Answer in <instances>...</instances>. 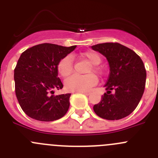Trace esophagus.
I'll use <instances>...</instances> for the list:
<instances>
[{
  "mask_svg": "<svg viewBox=\"0 0 158 158\" xmlns=\"http://www.w3.org/2000/svg\"><path fill=\"white\" fill-rule=\"evenodd\" d=\"M80 93H83V94L86 95V96H89V95H90V93H89V92H80Z\"/></svg>",
  "mask_w": 158,
  "mask_h": 158,
  "instance_id": "obj_1",
  "label": "esophagus"
}]
</instances>
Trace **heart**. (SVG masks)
I'll use <instances>...</instances> for the list:
<instances>
[{"label":"heart","instance_id":"obj_1","mask_svg":"<svg viewBox=\"0 0 158 158\" xmlns=\"http://www.w3.org/2000/svg\"><path fill=\"white\" fill-rule=\"evenodd\" d=\"M80 56L85 59L88 60L91 64L88 70V73H101V69L97 66V65L101 62V58L97 53L94 51H85L80 54ZM57 69L60 75L63 77H68L73 71V59L71 56H65L60 60L57 65ZM98 82V78L93 73L83 75H73L67 79H65L64 85L66 90L70 92H85L96 85Z\"/></svg>","mask_w":158,"mask_h":158}]
</instances>
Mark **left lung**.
<instances>
[{
	"label": "left lung",
	"instance_id": "8db88e82",
	"mask_svg": "<svg viewBox=\"0 0 158 158\" xmlns=\"http://www.w3.org/2000/svg\"><path fill=\"white\" fill-rule=\"evenodd\" d=\"M107 58L110 73L99 104L93 106L96 115L107 120H118L131 114L139 104L145 90L146 71L140 57L118 43L92 46Z\"/></svg>",
	"mask_w": 158,
	"mask_h": 158
}]
</instances>
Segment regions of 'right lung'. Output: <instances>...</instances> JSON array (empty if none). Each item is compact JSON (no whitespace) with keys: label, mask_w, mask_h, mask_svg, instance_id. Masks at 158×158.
<instances>
[{"label":"right lung","mask_w":158,"mask_h":158,"mask_svg":"<svg viewBox=\"0 0 158 158\" xmlns=\"http://www.w3.org/2000/svg\"><path fill=\"white\" fill-rule=\"evenodd\" d=\"M75 48L42 43L22 53L14 69V81L16 98L26 115L51 122L66 114L71 94L54 95V89L63 87L57 65Z\"/></svg>","instance_id":"right-lung-1"}]
</instances>
